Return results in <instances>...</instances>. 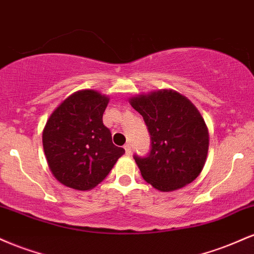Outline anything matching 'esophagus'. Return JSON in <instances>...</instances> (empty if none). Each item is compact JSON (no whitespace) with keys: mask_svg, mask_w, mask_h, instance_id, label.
Returning a JSON list of instances; mask_svg holds the SVG:
<instances>
[{"mask_svg":"<svg viewBox=\"0 0 254 254\" xmlns=\"http://www.w3.org/2000/svg\"><path fill=\"white\" fill-rule=\"evenodd\" d=\"M124 149H125V153H127V155H130V154H131V145L129 143H127L124 145Z\"/></svg>","mask_w":254,"mask_h":254,"instance_id":"esophagus-1","label":"esophagus"}]
</instances>
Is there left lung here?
Instances as JSON below:
<instances>
[{"mask_svg":"<svg viewBox=\"0 0 254 254\" xmlns=\"http://www.w3.org/2000/svg\"><path fill=\"white\" fill-rule=\"evenodd\" d=\"M151 136L147 157H135L142 177L154 189L170 192L193 182L205 165L209 130L197 107L173 89L129 99Z\"/></svg>","mask_w":254,"mask_h":254,"instance_id":"obj_1","label":"left lung"}]
</instances>
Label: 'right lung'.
Masks as SVG:
<instances>
[{"label": "right lung", "mask_w": 254, "mask_h": 254, "mask_svg": "<svg viewBox=\"0 0 254 254\" xmlns=\"http://www.w3.org/2000/svg\"><path fill=\"white\" fill-rule=\"evenodd\" d=\"M110 98L94 89L72 93L46 121L43 147L54 177L66 188L87 191L109 176L125 153L112 143L103 115Z\"/></svg>", "instance_id": "right-lung-1"}]
</instances>
